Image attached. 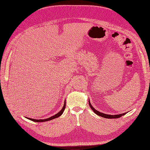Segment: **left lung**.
Instances as JSON below:
<instances>
[{"label":"left lung","mask_w":150,"mask_h":150,"mask_svg":"<svg viewBox=\"0 0 150 150\" xmlns=\"http://www.w3.org/2000/svg\"><path fill=\"white\" fill-rule=\"evenodd\" d=\"M89 106L90 108L92 109V110L96 113V114L98 116H100L101 117H104V118H108V119H113V118H118V117H121L122 116H124L125 115H126L127 112H125V113H122V114H120V115H106L104 114V113H103V112H99L97 110H95V109L93 107V106L91 105V104L90 103L89 101Z\"/></svg>","instance_id":"obj_1"}]
</instances>
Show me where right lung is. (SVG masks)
<instances>
[{"instance_id": "1", "label": "right lung", "mask_w": 150, "mask_h": 150, "mask_svg": "<svg viewBox=\"0 0 150 150\" xmlns=\"http://www.w3.org/2000/svg\"><path fill=\"white\" fill-rule=\"evenodd\" d=\"M65 107H66V101L64 102V106H63L62 110L59 112L58 113H57L56 115H54L52 116H51V117H49V118H47V119H44V120H35V119H32V118H29V117H28V119L33 121H34V122H44V121H50V120H52L53 119H55V118H57V117H59L60 116L62 115V114L63 113V112H64V110H65Z\"/></svg>"}]
</instances>
